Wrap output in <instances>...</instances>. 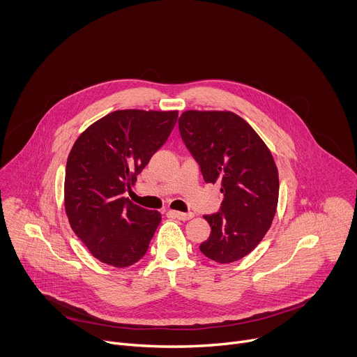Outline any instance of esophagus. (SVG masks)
<instances>
[{"mask_svg": "<svg viewBox=\"0 0 357 357\" xmlns=\"http://www.w3.org/2000/svg\"><path fill=\"white\" fill-rule=\"evenodd\" d=\"M169 215L179 219V220H189L193 218V213H183V212H178V211H169Z\"/></svg>", "mask_w": 357, "mask_h": 357, "instance_id": "1", "label": "esophagus"}]
</instances>
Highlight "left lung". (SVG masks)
Returning <instances> with one entry per match:
<instances>
[{
  "label": "left lung",
  "mask_w": 357,
  "mask_h": 357,
  "mask_svg": "<svg viewBox=\"0 0 357 357\" xmlns=\"http://www.w3.org/2000/svg\"><path fill=\"white\" fill-rule=\"evenodd\" d=\"M181 137L206 183L220 182V211L203 216L211 236L200 251L216 263L245 257L268 231L277 212L278 171L271 151L231 112L188 110L179 117Z\"/></svg>",
  "instance_id": "1"
}]
</instances>
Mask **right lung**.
Returning a JSON list of instances; mask_svg holds the SVG:
<instances>
[{"label":"right lung","instance_id":"add662e5","mask_svg":"<svg viewBox=\"0 0 357 357\" xmlns=\"http://www.w3.org/2000/svg\"><path fill=\"white\" fill-rule=\"evenodd\" d=\"M178 112L117 110L93 123L73 144L65 175L70 227L101 263L124 268L144 257L161 213L124 192L165 144Z\"/></svg>","mask_w":357,"mask_h":357}]
</instances>
